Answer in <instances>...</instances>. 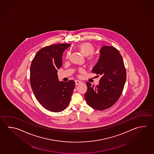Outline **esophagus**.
I'll return each mask as SVG.
<instances>
[{
	"mask_svg": "<svg viewBox=\"0 0 154 154\" xmlns=\"http://www.w3.org/2000/svg\"><path fill=\"white\" fill-rule=\"evenodd\" d=\"M75 85H79V84H81V83H82V82L80 81H79V80H75Z\"/></svg>",
	"mask_w": 154,
	"mask_h": 154,
	"instance_id": "1",
	"label": "esophagus"
}]
</instances>
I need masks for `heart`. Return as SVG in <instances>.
Returning a JSON list of instances; mask_svg holds the SVG:
<instances>
[{"label":"heart","mask_w":154,"mask_h":154,"mask_svg":"<svg viewBox=\"0 0 154 154\" xmlns=\"http://www.w3.org/2000/svg\"><path fill=\"white\" fill-rule=\"evenodd\" d=\"M78 49L81 51V53L84 55V56H90L92 55L94 53V48L92 44L88 42H84L80 43L78 45ZM70 56V52L68 51L66 55V58L68 59ZM91 61H93L94 60V57L93 56H91L90 57ZM83 69H81L80 71H82Z\"/></svg>","instance_id":"b5f03b06"}]
</instances>
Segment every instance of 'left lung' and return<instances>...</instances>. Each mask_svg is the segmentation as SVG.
<instances>
[{"mask_svg":"<svg viewBox=\"0 0 154 154\" xmlns=\"http://www.w3.org/2000/svg\"><path fill=\"white\" fill-rule=\"evenodd\" d=\"M92 73L100 75L101 78L96 87L86 82L85 100L94 109H107L120 98L126 81V69L119 51L112 46L102 47L100 57Z\"/></svg>","mask_w":154,"mask_h":154,"instance_id":"left-lung-1","label":"left lung"}]
</instances>
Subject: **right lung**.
<instances>
[{
	"mask_svg": "<svg viewBox=\"0 0 154 154\" xmlns=\"http://www.w3.org/2000/svg\"><path fill=\"white\" fill-rule=\"evenodd\" d=\"M70 45L61 43L43 48L31 62V88L42 106L51 112H61L67 108L75 85L73 80L60 82L57 76L63 51Z\"/></svg>",
	"mask_w": 154,
	"mask_h": 154,
	"instance_id": "right-lung-1",
	"label": "right lung"
}]
</instances>
